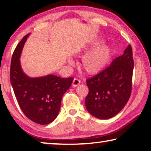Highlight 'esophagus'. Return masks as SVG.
<instances>
[{"mask_svg": "<svg viewBox=\"0 0 151 151\" xmlns=\"http://www.w3.org/2000/svg\"><path fill=\"white\" fill-rule=\"evenodd\" d=\"M80 83H81V81L79 80V79L76 78H75L73 79V86L76 87V86H77Z\"/></svg>", "mask_w": 151, "mask_h": 151, "instance_id": "esophagus-1", "label": "esophagus"}]
</instances>
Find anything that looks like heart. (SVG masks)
<instances>
[{
  "label": "heart",
  "instance_id": "heart-1",
  "mask_svg": "<svg viewBox=\"0 0 151 151\" xmlns=\"http://www.w3.org/2000/svg\"><path fill=\"white\" fill-rule=\"evenodd\" d=\"M110 49L107 46H103L86 55L83 60V68L86 73L94 74L100 71L108 62ZM72 64V61L69 62Z\"/></svg>",
  "mask_w": 151,
  "mask_h": 151
}]
</instances>
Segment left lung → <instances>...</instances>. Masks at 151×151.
I'll return each instance as SVG.
<instances>
[{
    "mask_svg": "<svg viewBox=\"0 0 151 151\" xmlns=\"http://www.w3.org/2000/svg\"><path fill=\"white\" fill-rule=\"evenodd\" d=\"M134 60L131 45L108 67L86 79L88 93L85 106L92 115L108 119L116 115L129 101L132 91Z\"/></svg>",
    "mask_w": 151,
    "mask_h": 151,
    "instance_id": "obj_1",
    "label": "left lung"
}]
</instances>
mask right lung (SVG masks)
<instances>
[{"label": "right lung", "mask_w": 151, "mask_h": 151, "mask_svg": "<svg viewBox=\"0 0 151 151\" xmlns=\"http://www.w3.org/2000/svg\"><path fill=\"white\" fill-rule=\"evenodd\" d=\"M29 34L22 38L11 58L10 78L17 100L23 113L32 121L47 124L57 118L63 94L70 88L73 78H62L49 75L30 78L22 72L20 56Z\"/></svg>", "instance_id": "1"}]
</instances>
